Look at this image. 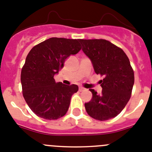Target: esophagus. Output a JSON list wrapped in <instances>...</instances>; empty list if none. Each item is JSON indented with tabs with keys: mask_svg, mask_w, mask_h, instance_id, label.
<instances>
[{
	"mask_svg": "<svg viewBox=\"0 0 152 152\" xmlns=\"http://www.w3.org/2000/svg\"><path fill=\"white\" fill-rule=\"evenodd\" d=\"M83 90H85V88H83V87H79V91L82 92V91H83Z\"/></svg>",
	"mask_w": 152,
	"mask_h": 152,
	"instance_id": "esophagus-1",
	"label": "esophagus"
}]
</instances>
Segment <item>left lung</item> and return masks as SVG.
Listing matches in <instances>:
<instances>
[{"label":"left lung","mask_w":152,"mask_h":152,"mask_svg":"<svg viewBox=\"0 0 152 152\" xmlns=\"http://www.w3.org/2000/svg\"><path fill=\"white\" fill-rule=\"evenodd\" d=\"M83 53L91 59L99 80L101 94L90 89L93 98L84 104L87 114L98 121H107L121 112L132 94L134 72L121 48L104 39H80Z\"/></svg>","instance_id":"1"}]
</instances>
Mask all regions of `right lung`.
I'll list each match as a JSON object with an SVG mask.
<instances>
[{
  "label": "right lung",
  "mask_w": 152,
  "mask_h": 152,
  "mask_svg": "<svg viewBox=\"0 0 152 152\" xmlns=\"http://www.w3.org/2000/svg\"><path fill=\"white\" fill-rule=\"evenodd\" d=\"M79 39L51 37L34 46L21 72L22 94L31 110L46 120H56L66 114L75 84L56 83L54 75L63 68L65 59L81 50Z\"/></svg>",
  "instance_id": "right-lung-1"
}]
</instances>
